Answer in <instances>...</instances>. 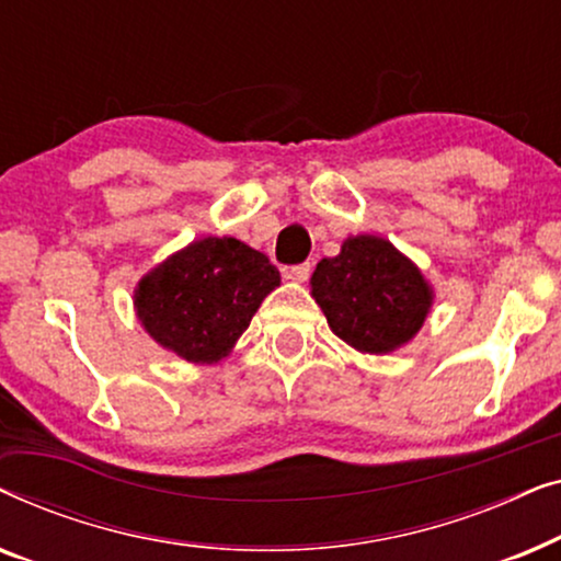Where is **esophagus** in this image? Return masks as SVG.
Returning a JSON list of instances; mask_svg holds the SVG:
<instances>
[{
  "label": "esophagus",
  "instance_id": "1",
  "mask_svg": "<svg viewBox=\"0 0 561 561\" xmlns=\"http://www.w3.org/2000/svg\"><path fill=\"white\" fill-rule=\"evenodd\" d=\"M283 275H286L288 280H298V283H304V280H309V275H311V265H309V263L290 265V267H286V271H283Z\"/></svg>",
  "mask_w": 561,
  "mask_h": 561
}]
</instances>
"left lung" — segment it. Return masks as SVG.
<instances>
[{"label": "left lung", "instance_id": "obj_1", "mask_svg": "<svg viewBox=\"0 0 561 561\" xmlns=\"http://www.w3.org/2000/svg\"><path fill=\"white\" fill-rule=\"evenodd\" d=\"M311 296L332 332L370 355L409 342L432 306L419 267L373 234L350 237L340 255L321 260L311 275Z\"/></svg>", "mask_w": 561, "mask_h": 561}]
</instances>
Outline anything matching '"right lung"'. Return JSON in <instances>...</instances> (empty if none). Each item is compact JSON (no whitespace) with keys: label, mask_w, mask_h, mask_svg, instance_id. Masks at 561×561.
<instances>
[{"label":"right lung","mask_w":561,"mask_h":561,"mask_svg":"<svg viewBox=\"0 0 561 561\" xmlns=\"http://www.w3.org/2000/svg\"><path fill=\"white\" fill-rule=\"evenodd\" d=\"M275 286L280 273L263 252L234 237H204L145 275L135 309L165 350L188 363H217Z\"/></svg>","instance_id":"right-lung-1"}]
</instances>
